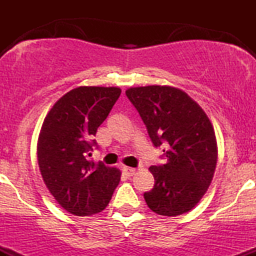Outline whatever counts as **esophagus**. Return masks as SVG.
Here are the masks:
<instances>
[{"label":"esophagus","mask_w":256,"mask_h":256,"mask_svg":"<svg viewBox=\"0 0 256 256\" xmlns=\"http://www.w3.org/2000/svg\"><path fill=\"white\" fill-rule=\"evenodd\" d=\"M122 171L126 176H128V177H131V176H134V173H136V168H132V167H128V166H124L122 167Z\"/></svg>","instance_id":"1"}]
</instances>
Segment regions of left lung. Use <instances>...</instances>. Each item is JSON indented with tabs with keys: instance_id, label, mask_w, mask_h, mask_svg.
I'll return each instance as SVG.
<instances>
[{
	"instance_id": "left-lung-1",
	"label": "left lung",
	"mask_w": 256,
	"mask_h": 256,
	"mask_svg": "<svg viewBox=\"0 0 256 256\" xmlns=\"http://www.w3.org/2000/svg\"><path fill=\"white\" fill-rule=\"evenodd\" d=\"M155 146L164 143L167 162L149 167L155 183L144 200L158 216H177L192 210L210 188L218 160L216 132L198 102L168 85L128 88Z\"/></svg>"
}]
</instances>
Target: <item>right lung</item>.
Returning <instances> with one entry per match:
<instances>
[{"label":"right lung","instance_id":"add662e5","mask_svg":"<svg viewBox=\"0 0 256 256\" xmlns=\"http://www.w3.org/2000/svg\"><path fill=\"white\" fill-rule=\"evenodd\" d=\"M120 94L116 86H78L44 118L37 142L40 174L58 204L74 216L102 212L120 182V170L86 158L96 144L91 138Z\"/></svg>","mask_w":256,"mask_h":256}]
</instances>
